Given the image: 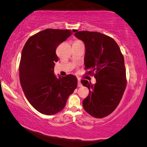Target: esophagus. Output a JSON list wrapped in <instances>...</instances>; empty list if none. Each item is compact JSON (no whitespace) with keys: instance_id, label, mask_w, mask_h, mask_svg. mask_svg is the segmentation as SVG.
I'll return each mask as SVG.
<instances>
[{"instance_id":"obj_1","label":"esophagus","mask_w":147,"mask_h":147,"mask_svg":"<svg viewBox=\"0 0 147 147\" xmlns=\"http://www.w3.org/2000/svg\"><path fill=\"white\" fill-rule=\"evenodd\" d=\"M78 86L79 87H81L82 86V84L81 83V79H78Z\"/></svg>"}]
</instances>
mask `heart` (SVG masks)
Masks as SVG:
<instances>
[{"instance_id":"1","label":"heart","mask_w":147,"mask_h":147,"mask_svg":"<svg viewBox=\"0 0 147 147\" xmlns=\"http://www.w3.org/2000/svg\"><path fill=\"white\" fill-rule=\"evenodd\" d=\"M81 42V41L79 40H75V42Z\"/></svg>"}]
</instances>
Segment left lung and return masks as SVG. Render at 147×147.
<instances>
[{
	"mask_svg": "<svg viewBox=\"0 0 147 147\" xmlns=\"http://www.w3.org/2000/svg\"><path fill=\"white\" fill-rule=\"evenodd\" d=\"M75 36L85 45L84 69L94 76L96 83L83 79L89 94L83 101L84 109L92 117L102 118L114 111L127 86L124 57L116 42L96 32L78 30Z\"/></svg>",
	"mask_w": 147,
	"mask_h": 147,
	"instance_id": "8db88e82",
	"label": "left lung"
}]
</instances>
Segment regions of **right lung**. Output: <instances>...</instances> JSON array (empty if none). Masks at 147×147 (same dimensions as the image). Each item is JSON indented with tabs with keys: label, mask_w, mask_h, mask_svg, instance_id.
<instances>
[{
	"label": "right lung",
	"mask_w": 147,
	"mask_h": 147,
	"mask_svg": "<svg viewBox=\"0 0 147 147\" xmlns=\"http://www.w3.org/2000/svg\"><path fill=\"white\" fill-rule=\"evenodd\" d=\"M76 30L46 29L30 37L23 47L19 64L20 84L30 103L41 114L53 115L65 107L78 86L75 76L57 78L56 49Z\"/></svg>",
	"instance_id": "1"
}]
</instances>
